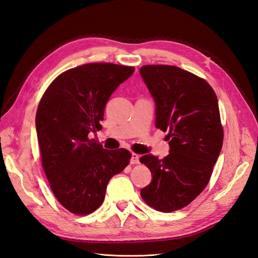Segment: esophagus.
Instances as JSON below:
<instances>
[{
    "label": "esophagus",
    "mask_w": 258,
    "mask_h": 258,
    "mask_svg": "<svg viewBox=\"0 0 258 258\" xmlns=\"http://www.w3.org/2000/svg\"><path fill=\"white\" fill-rule=\"evenodd\" d=\"M130 163H131V165H138V163H140V156L136 153H132V157H131Z\"/></svg>",
    "instance_id": "1"
}]
</instances>
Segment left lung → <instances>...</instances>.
<instances>
[{
  "label": "left lung",
  "mask_w": 258,
  "mask_h": 258,
  "mask_svg": "<svg viewBox=\"0 0 258 258\" xmlns=\"http://www.w3.org/2000/svg\"><path fill=\"white\" fill-rule=\"evenodd\" d=\"M140 73L155 100V126L168 131L170 145L162 159L140 158L153 176L141 197L155 210L173 212L206 188L220 156L224 130L217 97L206 80L175 66L147 64Z\"/></svg>",
  "instance_id": "1"
}]
</instances>
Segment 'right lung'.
Wrapping results in <instances>:
<instances>
[{"label": "right lung", "instance_id": "obj_1", "mask_svg": "<svg viewBox=\"0 0 258 258\" xmlns=\"http://www.w3.org/2000/svg\"><path fill=\"white\" fill-rule=\"evenodd\" d=\"M134 67L86 63L54 79L38 103L35 124L41 161L60 205L76 215L96 211L110 179L129 165L124 148L104 150L89 132L102 129L104 107Z\"/></svg>", "mask_w": 258, "mask_h": 258}]
</instances>
